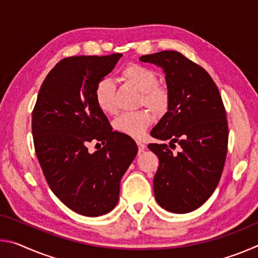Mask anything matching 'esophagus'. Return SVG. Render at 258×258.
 Listing matches in <instances>:
<instances>
[{
  "instance_id": "1",
  "label": "esophagus",
  "mask_w": 258,
  "mask_h": 258,
  "mask_svg": "<svg viewBox=\"0 0 258 258\" xmlns=\"http://www.w3.org/2000/svg\"><path fill=\"white\" fill-rule=\"evenodd\" d=\"M137 145H138V148H139V152H142L143 150H145L146 146L143 145V143L141 141H137Z\"/></svg>"
}]
</instances>
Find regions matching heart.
I'll return each mask as SVG.
<instances>
[{
	"label": "heart",
	"mask_w": 258,
	"mask_h": 258,
	"mask_svg": "<svg viewBox=\"0 0 258 258\" xmlns=\"http://www.w3.org/2000/svg\"><path fill=\"white\" fill-rule=\"evenodd\" d=\"M123 80L137 87L141 92L140 103L145 104L157 113L164 112L168 107L167 90L159 85L155 72L140 64H130L121 72ZM94 99L99 109L106 113L116 111L115 84L110 78H102L94 90ZM152 120L151 113L141 109L137 111L121 112L113 120V127L118 132L132 138H141Z\"/></svg>",
	"instance_id": "b5f03b06"
}]
</instances>
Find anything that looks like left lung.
Masks as SVG:
<instances>
[{
    "instance_id": "left-lung-1",
    "label": "left lung",
    "mask_w": 258,
    "mask_h": 258,
    "mask_svg": "<svg viewBox=\"0 0 258 258\" xmlns=\"http://www.w3.org/2000/svg\"><path fill=\"white\" fill-rule=\"evenodd\" d=\"M140 61L163 69L169 95L151 137L181 147L173 154L166 143L148 146L159 159L156 202L167 212L190 213L207 202L223 171L229 138L223 101L209 74L180 52H157Z\"/></svg>"
}]
</instances>
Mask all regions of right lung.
<instances>
[{
    "instance_id": "add662e5",
    "label": "right lung",
    "mask_w": 258,
    "mask_h": 258,
    "mask_svg": "<svg viewBox=\"0 0 258 258\" xmlns=\"http://www.w3.org/2000/svg\"><path fill=\"white\" fill-rule=\"evenodd\" d=\"M71 56L47 74L33 110L35 151L53 194L81 215L97 217L118 203L120 180L138 154L132 138L112 131L94 90L121 58ZM103 148L93 154L88 143Z\"/></svg>"
}]
</instances>
